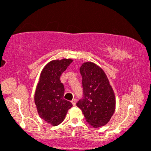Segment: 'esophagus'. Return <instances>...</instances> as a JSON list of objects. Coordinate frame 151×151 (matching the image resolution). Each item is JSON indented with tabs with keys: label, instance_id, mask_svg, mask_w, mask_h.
I'll return each instance as SVG.
<instances>
[{
	"label": "esophagus",
	"instance_id": "obj_1",
	"mask_svg": "<svg viewBox=\"0 0 151 151\" xmlns=\"http://www.w3.org/2000/svg\"><path fill=\"white\" fill-rule=\"evenodd\" d=\"M71 103L73 104V106H76V98L73 99L72 101H71Z\"/></svg>",
	"mask_w": 151,
	"mask_h": 151
}]
</instances>
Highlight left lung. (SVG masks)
I'll use <instances>...</instances> for the list:
<instances>
[{
  "mask_svg": "<svg viewBox=\"0 0 151 151\" xmlns=\"http://www.w3.org/2000/svg\"><path fill=\"white\" fill-rule=\"evenodd\" d=\"M83 78V98L77 102L87 122L94 128L106 125L114 114L116 99L105 73L93 62L80 67Z\"/></svg>",
  "mask_w": 151,
  "mask_h": 151,
  "instance_id": "8db88e82",
  "label": "left lung"
}]
</instances>
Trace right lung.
<instances>
[{
    "mask_svg": "<svg viewBox=\"0 0 151 151\" xmlns=\"http://www.w3.org/2000/svg\"><path fill=\"white\" fill-rule=\"evenodd\" d=\"M73 61L70 58L53 60L44 67L35 93V103L40 116L57 126L64 120L71 102L63 99L64 86L60 77Z\"/></svg>",
    "mask_w": 151,
    "mask_h": 151,
    "instance_id": "right-lung-1",
    "label": "right lung"
}]
</instances>
